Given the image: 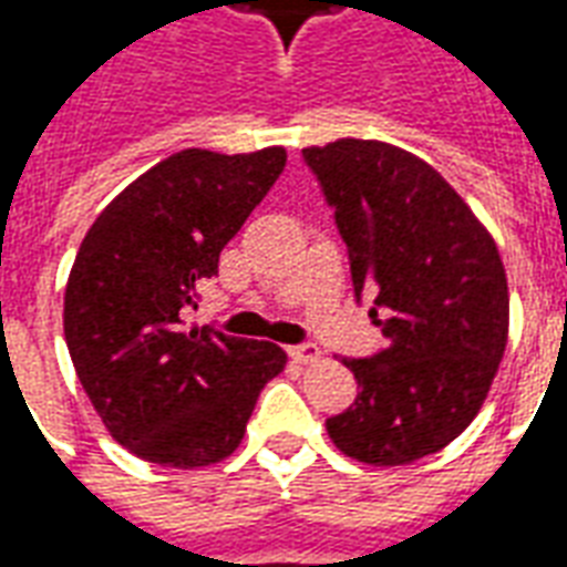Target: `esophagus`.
Instances as JSON below:
<instances>
[{"label":"esophagus","mask_w":567,"mask_h":567,"mask_svg":"<svg viewBox=\"0 0 567 567\" xmlns=\"http://www.w3.org/2000/svg\"><path fill=\"white\" fill-rule=\"evenodd\" d=\"M288 355L295 358L297 364H316L321 358V349L316 343H300L288 349Z\"/></svg>","instance_id":"1"}]
</instances>
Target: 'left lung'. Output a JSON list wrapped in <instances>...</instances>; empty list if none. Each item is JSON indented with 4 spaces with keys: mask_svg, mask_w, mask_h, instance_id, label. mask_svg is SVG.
<instances>
[{
    "mask_svg": "<svg viewBox=\"0 0 567 567\" xmlns=\"http://www.w3.org/2000/svg\"><path fill=\"white\" fill-rule=\"evenodd\" d=\"M333 206L355 295L385 349L346 358L355 404L328 419L333 446L394 467L450 446L498 373L511 295L498 246L455 187L416 154L380 140L303 148Z\"/></svg>",
    "mask_w": 567,
    "mask_h": 567,
    "instance_id": "obj_1",
    "label": "left lung"
}]
</instances>
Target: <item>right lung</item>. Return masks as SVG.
Segmentation results:
<instances>
[{
    "mask_svg": "<svg viewBox=\"0 0 567 567\" xmlns=\"http://www.w3.org/2000/svg\"><path fill=\"white\" fill-rule=\"evenodd\" d=\"M285 161L282 145L175 151L81 243L63 297L69 355L105 431L145 462L194 471L227 458L260 389L288 364L276 343L182 321Z\"/></svg>",
    "mask_w": 567,
    "mask_h": 567,
    "instance_id": "add662e5",
    "label": "right lung"
}]
</instances>
